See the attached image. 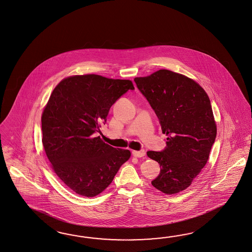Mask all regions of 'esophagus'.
I'll use <instances>...</instances> for the list:
<instances>
[{"instance_id":"34e87169","label":"esophagus","mask_w":252,"mask_h":252,"mask_svg":"<svg viewBox=\"0 0 252 252\" xmlns=\"http://www.w3.org/2000/svg\"><path fill=\"white\" fill-rule=\"evenodd\" d=\"M132 155H133L134 157H137V158H142V157H143V156L145 155V152H144V150L133 151V152H132Z\"/></svg>"}]
</instances>
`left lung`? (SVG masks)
I'll list each match as a JSON object with an SVG mask.
<instances>
[{
  "label": "left lung",
  "mask_w": 252,
  "mask_h": 252,
  "mask_svg": "<svg viewBox=\"0 0 252 252\" xmlns=\"http://www.w3.org/2000/svg\"><path fill=\"white\" fill-rule=\"evenodd\" d=\"M134 82L166 134L165 148L147 152L161 167L152 185L164 194L179 193L206 165L217 137L210 99L193 79L166 69Z\"/></svg>",
  "instance_id": "left-lung-1"
}]
</instances>
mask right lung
<instances>
[{
    "mask_svg": "<svg viewBox=\"0 0 252 252\" xmlns=\"http://www.w3.org/2000/svg\"><path fill=\"white\" fill-rule=\"evenodd\" d=\"M133 90L130 80L92 74L65 78L52 92L42 115V142L55 173L77 194L101 193L129 160V150L113 148L95 133L110 107Z\"/></svg>",
    "mask_w": 252,
    "mask_h": 252,
    "instance_id": "obj_1",
    "label": "right lung"
}]
</instances>
